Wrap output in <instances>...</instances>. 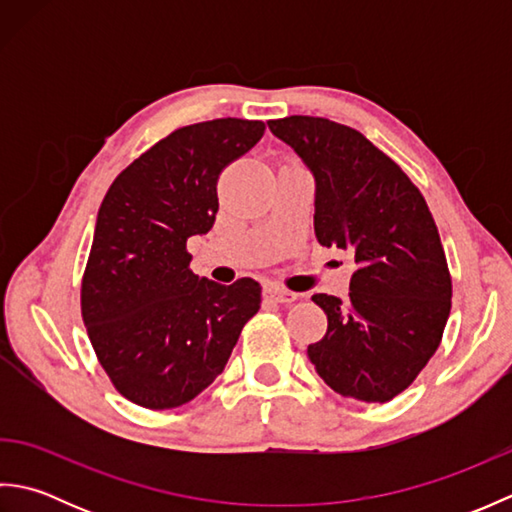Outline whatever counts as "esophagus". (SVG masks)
<instances>
[{
	"instance_id": "obj_1",
	"label": "esophagus",
	"mask_w": 512,
	"mask_h": 512,
	"mask_svg": "<svg viewBox=\"0 0 512 512\" xmlns=\"http://www.w3.org/2000/svg\"><path fill=\"white\" fill-rule=\"evenodd\" d=\"M264 292H266L268 299H273V301H277V303H292V301L297 299V292H290V290L281 288V286H277V284L266 286Z\"/></svg>"
}]
</instances>
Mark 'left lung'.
I'll return each mask as SVG.
<instances>
[{"mask_svg":"<svg viewBox=\"0 0 512 512\" xmlns=\"http://www.w3.org/2000/svg\"><path fill=\"white\" fill-rule=\"evenodd\" d=\"M314 176V233L350 250V297L314 295L328 332L308 345L336 394L387 402L405 391L442 341L451 275L438 226L407 173L356 129L319 116L268 121Z\"/></svg>","mask_w":512,"mask_h":512,"instance_id":"left-lung-1","label":"left lung"}]
</instances>
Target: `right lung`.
Masks as SVG:
<instances>
[{
	"mask_svg": "<svg viewBox=\"0 0 512 512\" xmlns=\"http://www.w3.org/2000/svg\"><path fill=\"white\" fill-rule=\"evenodd\" d=\"M262 121L180 127L118 173L96 217L81 314L99 363L147 409L193 400L224 372L257 314L255 279L231 286L191 273L187 239L211 231L217 178L264 136Z\"/></svg>",
	"mask_w": 512,
	"mask_h": 512,
	"instance_id": "obj_1",
	"label": "right lung"
}]
</instances>
